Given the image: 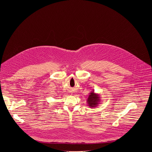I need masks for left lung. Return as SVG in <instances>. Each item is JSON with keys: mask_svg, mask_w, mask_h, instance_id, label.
<instances>
[{"mask_svg": "<svg viewBox=\"0 0 152 152\" xmlns=\"http://www.w3.org/2000/svg\"><path fill=\"white\" fill-rule=\"evenodd\" d=\"M100 97L99 94L94 93V91H91L89 94L86 102H87L88 106L91 108L97 107L100 103Z\"/></svg>", "mask_w": 152, "mask_h": 152, "instance_id": "obj_1", "label": "left lung"}]
</instances>
